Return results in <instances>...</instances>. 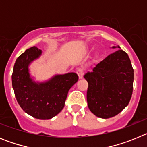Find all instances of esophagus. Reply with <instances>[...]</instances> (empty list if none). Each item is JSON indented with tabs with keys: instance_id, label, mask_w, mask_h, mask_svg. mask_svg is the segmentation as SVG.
I'll list each match as a JSON object with an SVG mask.
<instances>
[{
	"instance_id": "esophagus-1",
	"label": "esophagus",
	"mask_w": 147,
	"mask_h": 147,
	"mask_svg": "<svg viewBox=\"0 0 147 147\" xmlns=\"http://www.w3.org/2000/svg\"><path fill=\"white\" fill-rule=\"evenodd\" d=\"M76 74H77V75L79 76V78H80V79H82L83 76V74H84V71H83V69H82V68H78L77 71H76Z\"/></svg>"
}]
</instances>
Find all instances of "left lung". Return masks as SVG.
Instances as JSON below:
<instances>
[{
    "instance_id": "left-lung-1",
    "label": "left lung",
    "mask_w": 147,
    "mask_h": 147,
    "mask_svg": "<svg viewBox=\"0 0 147 147\" xmlns=\"http://www.w3.org/2000/svg\"><path fill=\"white\" fill-rule=\"evenodd\" d=\"M119 46H113V49ZM88 82L87 102L90 110L99 118L118 115L132 97L134 71L129 56L121 49L107 56L85 74Z\"/></svg>"
}]
</instances>
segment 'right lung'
<instances>
[{
  "label": "right lung",
  "mask_w": 147,
  "mask_h": 147,
  "mask_svg": "<svg viewBox=\"0 0 147 147\" xmlns=\"http://www.w3.org/2000/svg\"><path fill=\"white\" fill-rule=\"evenodd\" d=\"M42 51L30 48L16 59L11 75L15 97L22 109L38 119H50L63 109L70 88L78 81L77 74L67 73L55 75L44 82H36L29 74L28 66L40 57Z\"/></svg>",
  "instance_id": "add662e5"
}]
</instances>
